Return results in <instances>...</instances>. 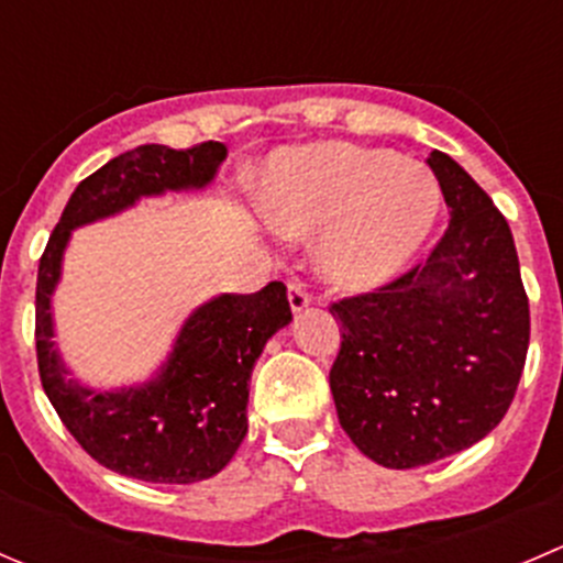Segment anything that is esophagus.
Masks as SVG:
<instances>
[{"instance_id":"obj_1","label":"esophagus","mask_w":563,"mask_h":563,"mask_svg":"<svg viewBox=\"0 0 563 563\" xmlns=\"http://www.w3.org/2000/svg\"><path fill=\"white\" fill-rule=\"evenodd\" d=\"M288 305H291L294 313H302V310H308L310 297H308V291L302 288V283L288 280Z\"/></svg>"}]
</instances>
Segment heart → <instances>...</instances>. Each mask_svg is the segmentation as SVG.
Segmentation results:
<instances>
[{
  "label": "heart",
  "mask_w": 563,
  "mask_h": 563,
  "mask_svg": "<svg viewBox=\"0 0 563 563\" xmlns=\"http://www.w3.org/2000/svg\"><path fill=\"white\" fill-rule=\"evenodd\" d=\"M439 207L428 168L354 144L280 152L261 192V212L277 231H321L316 266L343 291H373L395 280L428 242Z\"/></svg>",
  "instance_id": "heart-1"
}]
</instances>
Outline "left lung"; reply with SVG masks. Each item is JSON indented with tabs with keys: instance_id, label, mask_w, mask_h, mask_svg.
I'll use <instances>...</instances> for the list:
<instances>
[{
	"instance_id": "obj_1",
	"label": "left lung",
	"mask_w": 563,
	"mask_h": 563,
	"mask_svg": "<svg viewBox=\"0 0 563 563\" xmlns=\"http://www.w3.org/2000/svg\"><path fill=\"white\" fill-rule=\"evenodd\" d=\"M450 229L428 261L340 299L329 371L338 419L384 468H417L485 439L523 376L528 297L507 218L444 152L428 157Z\"/></svg>"
}]
</instances>
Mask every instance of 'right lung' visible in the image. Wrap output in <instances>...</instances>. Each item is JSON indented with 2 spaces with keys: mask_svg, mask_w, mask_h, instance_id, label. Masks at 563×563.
Masks as SVG:
<instances>
[{
  "mask_svg": "<svg viewBox=\"0 0 563 563\" xmlns=\"http://www.w3.org/2000/svg\"><path fill=\"white\" fill-rule=\"evenodd\" d=\"M225 146L192 150L144 144L108 161L76 187L37 269L35 343L40 382L73 439L117 474L163 485H190L229 465L247 433L250 373L266 340L291 321L286 286L220 294L181 323L155 378L95 391L67 376L54 345L51 297L73 229L124 212L144 196L201 190L214 179Z\"/></svg>",
  "mask_w": 563,
  "mask_h": 563,
  "instance_id": "1",
  "label": "right lung"
}]
</instances>
